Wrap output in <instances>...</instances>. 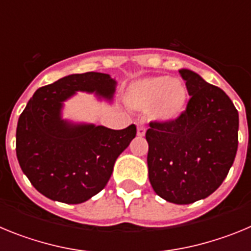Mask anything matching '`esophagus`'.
Returning <instances> with one entry per match:
<instances>
[{
    "label": "esophagus",
    "mask_w": 251,
    "mask_h": 251,
    "mask_svg": "<svg viewBox=\"0 0 251 251\" xmlns=\"http://www.w3.org/2000/svg\"><path fill=\"white\" fill-rule=\"evenodd\" d=\"M137 134H138L139 137H143L146 134V128L143 127V126H138V128H137Z\"/></svg>",
    "instance_id": "34e87169"
}]
</instances>
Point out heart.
Wrapping results in <instances>:
<instances>
[{"label":"heart","mask_w":251,"mask_h":251,"mask_svg":"<svg viewBox=\"0 0 251 251\" xmlns=\"http://www.w3.org/2000/svg\"><path fill=\"white\" fill-rule=\"evenodd\" d=\"M127 103L133 109L148 112L159 121H172L185 109L186 89L168 76H151L136 81L127 92Z\"/></svg>","instance_id":"1"}]
</instances>
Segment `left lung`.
<instances>
[{"label": "left lung", "instance_id": "1", "mask_svg": "<svg viewBox=\"0 0 251 251\" xmlns=\"http://www.w3.org/2000/svg\"><path fill=\"white\" fill-rule=\"evenodd\" d=\"M188 99L177 118L150 122L148 177L158 196L187 205L215 192L238 151L239 113L219 86L182 69Z\"/></svg>", "mask_w": 251, "mask_h": 251}]
</instances>
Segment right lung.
Here are the masks:
<instances>
[{
  "label": "right lung",
  "instance_id": "right-lung-1",
  "mask_svg": "<svg viewBox=\"0 0 251 251\" xmlns=\"http://www.w3.org/2000/svg\"><path fill=\"white\" fill-rule=\"evenodd\" d=\"M115 80L103 73H83L41 86L21 113L16 154L31 185L50 200L81 203L100 192L115 159L136 137L134 124L114 130L70 124L60 117L63 101L77 90L110 99Z\"/></svg>",
  "mask_w": 251,
  "mask_h": 251
}]
</instances>
